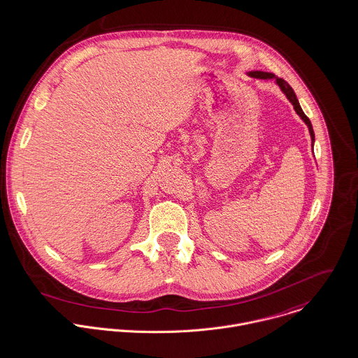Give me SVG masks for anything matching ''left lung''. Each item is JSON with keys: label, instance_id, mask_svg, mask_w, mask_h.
Returning a JSON list of instances; mask_svg holds the SVG:
<instances>
[{"label": "left lung", "instance_id": "obj_1", "mask_svg": "<svg viewBox=\"0 0 358 358\" xmlns=\"http://www.w3.org/2000/svg\"><path fill=\"white\" fill-rule=\"evenodd\" d=\"M246 74H248L249 77H253V78L274 80V81H275V84L280 87V90L284 92V95L287 98V101L293 105L294 112L300 116V119H301V120L306 123V126L308 127L310 137H311V146H314V141H315V138H314V130H313L311 122H310V119L304 115V112H303V109H301V106H300V103H299V101H297V98H296V94H294L293 88L286 83L285 80L280 78V77H278V76H275L274 73L262 72V71H252V72H248Z\"/></svg>", "mask_w": 358, "mask_h": 358}]
</instances>
